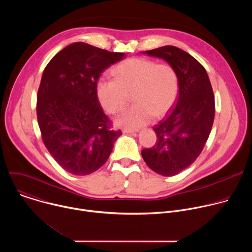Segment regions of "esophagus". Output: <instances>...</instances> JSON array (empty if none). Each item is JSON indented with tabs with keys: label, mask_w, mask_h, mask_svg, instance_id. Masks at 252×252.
Segmentation results:
<instances>
[{
	"label": "esophagus",
	"mask_w": 252,
	"mask_h": 252,
	"mask_svg": "<svg viewBox=\"0 0 252 252\" xmlns=\"http://www.w3.org/2000/svg\"><path fill=\"white\" fill-rule=\"evenodd\" d=\"M138 129L137 128H123V132L125 133H132V132H137Z\"/></svg>",
	"instance_id": "esophagus-1"
}]
</instances>
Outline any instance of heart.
I'll return each mask as SVG.
<instances>
[{
    "mask_svg": "<svg viewBox=\"0 0 252 252\" xmlns=\"http://www.w3.org/2000/svg\"><path fill=\"white\" fill-rule=\"evenodd\" d=\"M112 75L114 79L101 78L96 82L95 93L99 104L110 115L122 113L132 95L135 104L118 119L121 126H145L155 116L167 114L177 98L179 79L170 64L131 58L114 66Z\"/></svg>",
    "mask_w": 252,
    "mask_h": 252,
    "instance_id": "obj_1",
    "label": "heart"
}]
</instances>
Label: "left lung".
<instances>
[{
    "label": "left lung",
    "instance_id": "left-lung-1",
    "mask_svg": "<svg viewBox=\"0 0 252 252\" xmlns=\"http://www.w3.org/2000/svg\"><path fill=\"white\" fill-rule=\"evenodd\" d=\"M145 54L163 59L179 79L175 106L154 126L156 145L141 151L151 169L172 176L188 168L202 152L214 121V94L205 68L189 53L164 46Z\"/></svg>",
    "mask_w": 252,
    "mask_h": 252
}]
</instances>
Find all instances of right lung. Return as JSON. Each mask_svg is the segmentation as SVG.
<instances>
[{"instance_id": "add662e5", "label": "right lung", "mask_w": 252, "mask_h": 252, "mask_svg": "<svg viewBox=\"0 0 252 252\" xmlns=\"http://www.w3.org/2000/svg\"><path fill=\"white\" fill-rule=\"evenodd\" d=\"M124 57L123 53L74 43L45 67L37 95L42 139L59 165L71 174L97 170L122 134L112 128V121L102 112L95 85L103 69Z\"/></svg>"}]
</instances>
